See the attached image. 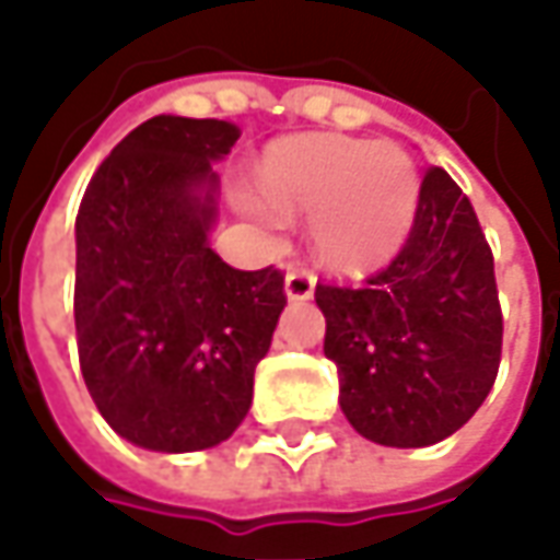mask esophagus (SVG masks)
<instances>
[{"label":"esophagus","instance_id":"esophagus-1","mask_svg":"<svg viewBox=\"0 0 560 560\" xmlns=\"http://www.w3.org/2000/svg\"><path fill=\"white\" fill-rule=\"evenodd\" d=\"M314 283H317L314 270L308 268L287 270V295H290V299H308V295L314 292Z\"/></svg>","mask_w":560,"mask_h":560}]
</instances>
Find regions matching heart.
Instances as JSON below:
<instances>
[{
	"instance_id": "b5f03b06",
	"label": "heart",
	"mask_w": 560,
	"mask_h": 560,
	"mask_svg": "<svg viewBox=\"0 0 560 560\" xmlns=\"http://www.w3.org/2000/svg\"><path fill=\"white\" fill-rule=\"evenodd\" d=\"M265 199L246 211L277 233L290 214H312L320 258L364 268L393 255L418 208V167L396 145L349 137H299L273 145L261 167Z\"/></svg>"
}]
</instances>
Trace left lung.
Masks as SVG:
<instances>
[{
    "label": "left lung",
    "instance_id": "1",
    "mask_svg": "<svg viewBox=\"0 0 560 560\" xmlns=\"http://www.w3.org/2000/svg\"><path fill=\"white\" fill-rule=\"evenodd\" d=\"M324 355L364 440L420 448L462 430L502 361L492 248L470 199L442 167L420 180L398 255L364 283H317Z\"/></svg>",
    "mask_w": 560,
    "mask_h": 560
}]
</instances>
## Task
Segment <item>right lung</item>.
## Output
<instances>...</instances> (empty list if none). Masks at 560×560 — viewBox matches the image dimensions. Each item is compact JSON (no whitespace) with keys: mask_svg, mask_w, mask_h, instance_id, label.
Instances as JSON below:
<instances>
[{"mask_svg":"<svg viewBox=\"0 0 560 560\" xmlns=\"http://www.w3.org/2000/svg\"><path fill=\"white\" fill-rule=\"evenodd\" d=\"M240 133L149 118L98 164L77 211L80 371L108 427L152 452L233 436L287 305L283 270H236L208 246L211 162Z\"/></svg>","mask_w":560,"mask_h":560,"instance_id":"right-lung-1","label":"right lung"}]
</instances>
